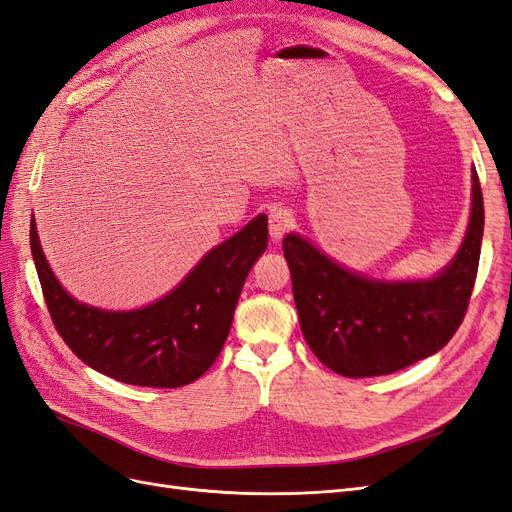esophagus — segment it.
I'll return each mask as SVG.
<instances>
[{
    "label": "esophagus",
    "instance_id": "esophagus-1",
    "mask_svg": "<svg viewBox=\"0 0 512 512\" xmlns=\"http://www.w3.org/2000/svg\"><path fill=\"white\" fill-rule=\"evenodd\" d=\"M292 226V213L288 209H275L269 215V235L273 241H280Z\"/></svg>",
    "mask_w": 512,
    "mask_h": 512
}]
</instances>
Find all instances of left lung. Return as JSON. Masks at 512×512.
I'll list each match as a JSON object with an SVG mask.
<instances>
[{"mask_svg": "<svg viewBox=\"0 0 512 512\" xmlns=\"http://www.w3.org/2000/svg\"><path fill=\"white\" fill-rule=\"evenodd\" d=\"M485 207L472 168V213L455 258L429 280L389 282L346 269L297 232L284 239L307 346L346 378L384 376L436 354L466 316Z\"/></svg>", "mask_w": 512, "mask_h": 512, "instance_id": "obj_1", "label": "left lung"}]
</instances>
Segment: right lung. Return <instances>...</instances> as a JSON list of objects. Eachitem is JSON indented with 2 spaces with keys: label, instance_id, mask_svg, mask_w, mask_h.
Here are the masks:
<instances>
[{
  "label": "right lung",
  "instance_id": "right-lung-1",
  "mask_svg": "<svg viewBox=\"0 0 512 512\" xmlns=\"http://www.w3.org/2000/svg\"><path fill=\"white\" fill-rule=\"evenodd\" d=\"M267 215L215 245L162 299L130 312L76 301L42 252L36 220L29 245L53 324L68 348L100 374L126 384L177 389L218 359L245 277L267 250Z\"/></svg>",
  "mask_w": 512,
  "mask_h": 512
}]
</instances>
